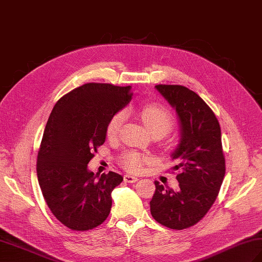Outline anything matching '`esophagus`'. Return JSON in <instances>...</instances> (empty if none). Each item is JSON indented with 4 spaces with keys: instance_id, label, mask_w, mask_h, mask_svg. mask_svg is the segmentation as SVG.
Here are the masks:
<instances>
[{
    "instance_id": "1",
    "label": "esophagus",
    "mask_w": 262,
    "mask_h": 262,
    "mask_svg": "<svg viewBox=\"0 0 262 262\" xmlns=\"http://www.w3.org/2000/svg\"><path fill=\"white\" fill-rule=\"evenodd\" d=\"M124 180L128 183H134L138 180L137 177H134V176H130V174H125L124 176Z\"/></svg>"
}]
</instances>
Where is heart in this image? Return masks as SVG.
I'll return each mask as SVG.
<instances>
[{
  "instance_id": "obj_1",
  "label": "heart",
  "mask_w": 262,
  "mask_h": 262,
  "mask_svg": "<svg viewBox=\"0 0 262 262\" xmlns=\"http://www.w3.org/2000/svg\"><path fill=\"white\" fill-rule=\"evenodd\" d=\"M140 114L142 120L147 129L152 133L159 132L162 133L163 135H166L173 127V118L168 109H165L162 105L159 104H146L141 108ZM125 120V114L122 111H119L113 116L108 122L107 126V135L109 137H114L120 129L122 122ZM146 159L143 157L141 153L130 151L127 152L121 158V164L124 168L129 171H138Z\"/></svg>"
}]
</instances>
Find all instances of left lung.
I'll list each match as a JSON object with an SVG mask.
<instances>
[{
	"label": "left lung",
	"mask_w": 262,
	"mask_h": 262,
	"mask_svg": "<svg viewBox=\"0 0 262 262\" xmlns=\"http://www.w3.org/2000/svg\"><path fill=\"white\" fill-rule=\"evenodd\" d=\"M176 110L180 141L173 152L179 188L155 181L151 214L169 229L183 230L203 219L216 200L225 176L221 127L215 114L196 92L182 85H155Z\"/></svg>",
	"instance_id": "1"
}]
</instances>
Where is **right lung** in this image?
<instances>
[{"instance_id":"add662e5","label":"right lung","mask_w":262,"mask_h":262,"mask_svg":"<svg viewBox=\"0 0 262 262\" xmlns=\"http://www.w3.org/2000/svg\"><path fill=\"white\" fill-rule=\"evenodd\" d=\"M132 86L86 83L54 105L37 159L42 196L66 227L88 231L107 219L111 192L122 178L116 172L98 176L89 170L93 152L107 137L113 116L129 103Z\"/></svg>"}]
</instances>
